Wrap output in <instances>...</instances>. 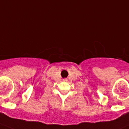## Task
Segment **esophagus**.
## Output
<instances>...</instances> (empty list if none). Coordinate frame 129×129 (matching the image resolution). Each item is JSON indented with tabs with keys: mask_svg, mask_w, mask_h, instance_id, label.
<instances>
[{
	"mask_svg": "<svg viewBox=\"0 0 129 129\" xmlns=\"http://www.w3.org/2000/svg\"><path fill=\"white\" fill-rule=\"evenodd\" d=\"M63 81H67V79H63Z\"/></svg>",
	"mask_w": 129,
	"mask_h": 129,
	"instance_id": "obj_1",
	"label": "esophagus"
}]
</instances>
